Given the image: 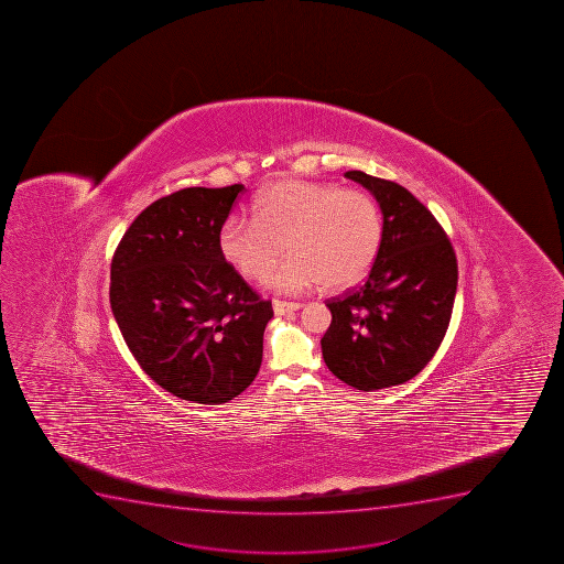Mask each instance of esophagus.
Instances as JSON below:
<instances>
[{
  "label": "esophagus",
  "mask_w": 564,
  "mask_h": 564,
  "mask_svg": "<svg viewBox=\"0 0 564 564\" xmlns=\"http://www.w3.org/2000/svg\"><path fill=\"white\" fill-rule=\"evenodd\" d=\"M273 313L289 314L294 313L297 308H302V303L296 302H281V300H272Z\"/></svg>",
  "instance_id": "34e87169"
}]
</instances>
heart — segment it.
<instances>
[{
    "label": "heart",
    "mask_w": 564,
    "mask_h": 564,
    "mask_svg": "<svg viewBox=\"0 0 564 564\" xmlns=\"http://www.w3.org/2000/svg\"><path fill=\"white\" fill-rule=\"evenodd\" d=\"M256 217L224 220V259L248 279H261L285 247L293 256L264 279L272 291L300 294L324 283L338 291L368 275L382 242L377 202L340 185L283 180L256 202Z\"/></svg>",
    "instance_id": "b5f03b06"
}]
</instances>
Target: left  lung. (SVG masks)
I'll return each instance as SVG.
<instances>
[{"instance_id": "1", "label": "left lung", "mask_w": 564, "mask_h": 564, "mask_svg": "<svg viewBox=\"0 0 564 564\" xmlns=\"http://www.w3.org/2000/svg\"><path fill=\"white\" fill-rule=\"evenodd\" d=\"M382 212V242L364 285L325 303L333 319L322 352L335 377L357 390L404 384L445 338L457 261L445 229L402 185L347 171Z\"/></svg>"}]
</instances>
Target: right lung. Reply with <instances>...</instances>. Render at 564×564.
Returning a JSON list of instances; mask_svg holds the SVG:
<instances>
[{"label":"right lung","mask_w":564,"mask_h":564,"mask_svg":"<svg viewBox=\"0 0 564 564\" xmlns=\"http://www.w3.org/2000/svg\"><path fill=\"white\" fill-rule=\"evenodd\" d=\"M245 185L152 202L113 253L110 305L130 352L163 390L223 404L261 368L272 303L224 259L218 234Z\"/></svg>","instance_id":"add662e5"}]
</instances>
